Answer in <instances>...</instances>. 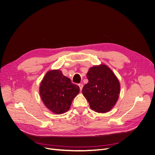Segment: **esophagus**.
Returning a JSON list of instances; mask_svg holds the SVG:
<instances>
[{
  "label": "esophagus",
  "mask_w": 155,
  "mask_h": 155,
  "mask_svg": "<svg viewBox=\"0 0 155 155\" xmlns=\"http://www.w3.org/2000/svg\"><path fill=\"white\" fill-rule=\"evenodd\" d=\"M78 86H79V87H80V90H82V88H83L84 85H82L81 84H78Z\"/></svg>",
  "instance_id": "34e87169"
}]
</instances>
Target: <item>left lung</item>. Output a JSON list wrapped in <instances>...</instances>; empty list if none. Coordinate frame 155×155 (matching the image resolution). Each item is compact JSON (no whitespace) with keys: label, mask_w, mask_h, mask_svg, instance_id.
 Wrapping results in <instances>:
<instances>
[{"label":"left lung","mask_w":155,"mask_h":155,"mask_svg":"<svg viewBox=\"0 0 155 155\" xmlns=\"http://www.w3.org/2000/svg\"><path fill=\"white\" fill-rule=\"evenodd\" d=\"M88 80L82 89L92 110L105 113L110 110L117 101L120 94L119 81L107 65L90 68L87 74Z\"/></svg>","instance_id":"8db88e82"}]
</instances>
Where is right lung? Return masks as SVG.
I'll use <instances>...</instances> for the list:
<instances>
[{
  "mask_svg": "<svg viewBox=\"0 0 155 155\" xmlns=\"http://www.w3.org/2000/svg\"><path fill=\"white\" fill-rule=\"evenodd\" d=\"M80 87L71 83L58 70L48 71L40 86V94L44 105L55 114L67 111Z\"/></svg>",
  "mask_w": 155,
  "mask_h": 155,
  "instance_id": "1",
  "label": "right lung"
}]
</instances>
